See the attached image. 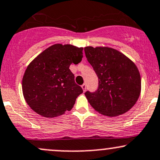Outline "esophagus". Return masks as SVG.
<instances>
[{
  "label": "esophagus",
  "instance_id": "esophagus-1",
  "mask_svg": "<svg viewBox=\"0 0 160 160\" xmlns=\"http://www.w3.org/2000/svg\"><path fill=\"white\" fill-rule=\"evenodd\" d=\"M81 87H82V89H83V92H85L86 89H87V84H86V83H83V85L81 86Z\"/></svg>",
  "mask_w": 160,
  "mask_h": 160
}]
</instances>
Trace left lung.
Masks as SVG:
<instances>
[{"instance_id":"obj_1","label":"left lung","mask_w":160,"mask_h":160,"mask_svg":"<svg viewBox=\"0 0 160 160\" xmlns=\"http://www.w3.org/2000/svg\"><path fill=\"white\" fill-rule=\"evenodd\" d=\"M86 57L99 79L95 92L87 91L89 104L107 116L122 115L138 101L141 80L138 68L124 54L108 47H86Z\"/></svg>"}]
</instances>
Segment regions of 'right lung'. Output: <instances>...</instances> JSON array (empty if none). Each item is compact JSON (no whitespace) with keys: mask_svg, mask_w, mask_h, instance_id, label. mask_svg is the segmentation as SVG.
<instances>
[{"mask_svg":"<svg viewBox=\"0 0 160 160\" xmlns=\"http://www.w3.org/2000/svg\"><path fill=\"white\" fill-rule=\"evenodd\" d=\"M83 58V48L55 44L38 54L26 68L22 92L29 107L38 115L53 118L73 108L83 89L69 69Z\"/></svg>","mask_w":160,"mask_h":160,"instance_id":"obj_1","label":"right lung"}]
</instances>
